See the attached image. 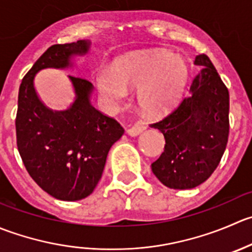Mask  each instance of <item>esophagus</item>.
<instances>
[{"mask_svg":"<svg viewBox=\"0 0 252 252\" xmlns=\"http://www.w3.org/2000/svg\"><path fill=\"white\" fill-rule=\"evenodd\" d=\"M145 130V126H143L141 123H135L130 126V128L126 129V133L130 136H138L139 134H141Z\"/></svg>","mask_w":252,"mask_h":252,"instance_id":"1","label":"esophagus"}]
</instances>
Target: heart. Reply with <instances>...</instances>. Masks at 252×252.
Returning a JSON list of instances; mask_svg holds the SVG:
<instances>
[{"mask_svg":"<svg viewBox=\"0 0 252 252\" xmlns=\"http://www.w3.org/2000/svg\"><path fill=\"white\" fill-rule=\"evenodd\" d=\"M188 79L186 59L170 51H145L122 56L112 72L101 71L97 87L104 98L118 106L126 91L138 90V103L150 117L170 111L182 94Z\"/></svg>","mask_w":252,"mask_h":252,"instance_id":"heart-1","label":"heart"}]
</instances>
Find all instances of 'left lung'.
<instances>
[{"instance_id":"1","label":"left lung","mask_w":252,"mask_h":252,"mask_svg":"<svg viewBox=\"0 0 252 252\" xmlns=\"http://www.w3.org/2000/svg\"><path fill=\"white\" fill-rule=\"evenodd\" d=\"M194 65L202 70L192 80L187 96L165 119L151 126L166 141L151 170L173 189H189L208 180L228 143V89L208 56L197 55Z\"/></svg>"}]
</instances>
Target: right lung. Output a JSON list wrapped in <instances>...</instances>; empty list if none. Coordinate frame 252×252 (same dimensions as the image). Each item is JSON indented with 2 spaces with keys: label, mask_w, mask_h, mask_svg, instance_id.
Returning a JSON list of instances; mask_svg holds the SVG:
<instances>
[{
  "label": "right lung",
  "mask_w": 252,
  "mask_h": 252,
  "mask_svg": "<svg viewBox=\"0 0 252 252\" xmlns=\"http://www.w3.org/2000/svg\"><path fill=\"white\" fill-rule=\"evenodd\" d=\"M90 40L50 46L27 72L18 94L17 146L27 171L51 197L80 201L94 192L107 155L124 129L116 119L92 106L94 85L70 76L74 102L64 111H53L39 98L34 79L44 69L66 70L76 56L86 55Z\"/></svg>",
  "instance_id": "1"
}]
</instances>
